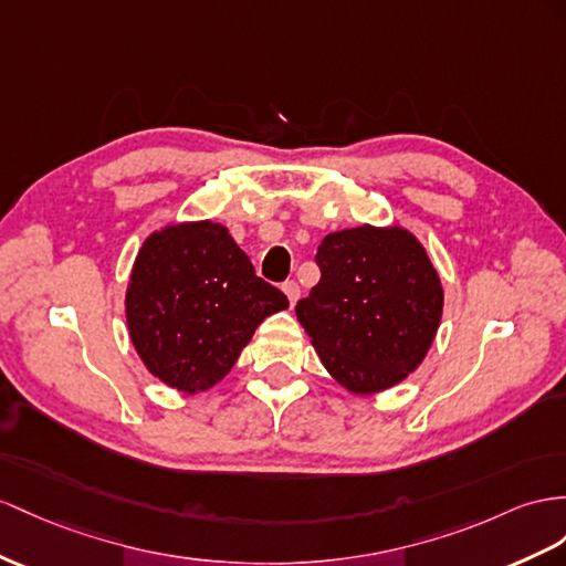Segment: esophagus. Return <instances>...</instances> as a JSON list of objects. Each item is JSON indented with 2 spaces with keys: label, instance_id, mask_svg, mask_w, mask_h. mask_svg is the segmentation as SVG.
Returning a JSON list of instances; mask_svg holds the SVG:
<instances>
[{
  "label": "esophagus",
  "instance_id": "1",
  "mask_svg": "<svg viewBox=\"0 0 566 566\" xmlns=\"http://www.w3.org/2000/svg\"><path fill=\"white\" fill-rule=\"evenodd\" d=\"M282 292L286 294V298H289V303H294L298 301V296H301V286L296 284V282H284V286H282Z\"/></svg>",
  "mask_w": 566,
  "mask_h": 566
}]
</instances>
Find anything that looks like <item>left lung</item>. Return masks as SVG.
Here are the masks:
<instances>
[{"label": "left lung", "mask_w": 566, "mask_h": 566, "mask_svg": "<svg viewBox=\"0 0 566 566\" xmlns=\"http://www.w3.org/2000/svg\"><path fill=\"white\" fill-rule=\"evenodd\" d=\"M317 282L296 317L344 389L378 395L423 364L444 292L426 245L399 224L332 231L317 245Z\"/></svg>", "instance_id": "1"}]
</instances>
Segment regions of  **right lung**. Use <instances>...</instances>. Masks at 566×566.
Here are the masks:
<instances>
[{"instance_id": "add662e5", "label": "right lung", "mask_w": 566, "mask_h": 566, "mask_svg": "<svg viewBox=\"0 0 566 566\" xmlns=\"http://www.w3.org/2000/svg\"><path fill=\"white\" fill-rule=\"evenodd\" d=\"M126 327L143 366L184 395L208 392L234 368L286 296L255 274L220 222H169L143 241L126 286Z\"/></svg>"}]
</instances>
